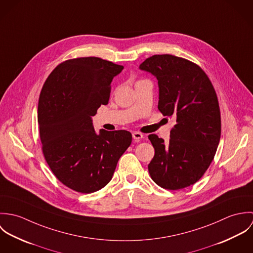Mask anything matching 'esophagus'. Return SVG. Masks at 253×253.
<instances>
[{
  "mask_svg": "<svg viewBox=\"0 0 253 253\" xmlns=\"http://www.w3.org/2000/svg\"><path fill=\"white\" fill-rule=\"evenodd\" d=\"M132 137H133V139H135V140L139 141L140 139H142V138L144 137V135H143L142 133L138 132V131H134V132L132 133Z\"/></svg>",
  "mask_w": 253,
  "mask_h": 253,
  "instance_id": "obj_1",
  "label": "esophagus"
}]
</instances>
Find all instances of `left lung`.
<instances>
[{
    "label": "left lung",
    "instance_id": "8db88e82",
    "mask_svg": "<svg viewBox=\"0 0 253 253\" xmlns=\"http://www.w3.org/2000/svg\"><path fill=\"white\" fill-rule=\"evenodd\" d=\"M139 69L158 80V109L176 119L168 144L148 136L155 149L149 173L165 189L186 188L204 175L216 153L221 119L215 90L201 67L174 55H153Z\"/></svg>",
    "mask_w": 253,
    "mask_h": 253
}]
</instances>
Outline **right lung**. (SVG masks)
Instances as JSON below:
<instances>
[{
	"instance_id": "obj_1",
	"label": "right lung",
	"mask_w": 253,
	"mask_h": 253,
	"mask_svg": "<svg viewBox=\"0 0 253 253\" xmlns=\"http://www.w3.org/2000/svg\"><path fill=\"white\" fill-rule=\"evenodd\" d=\"M124 66L99 57L62 62L47 77L38 104L42 153L56 178L89 194L108 184L131 144L126 130H94L91 117L108 104L111 83Z\"/></svg>"
}]
</instances>
